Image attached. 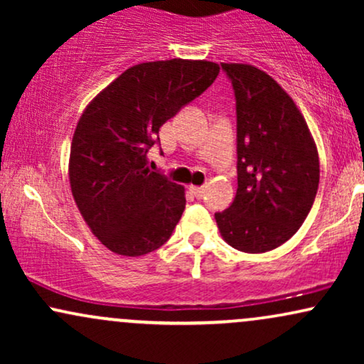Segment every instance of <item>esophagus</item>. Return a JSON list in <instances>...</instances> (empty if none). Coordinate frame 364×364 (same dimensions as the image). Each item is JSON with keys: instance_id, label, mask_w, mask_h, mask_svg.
Instances as JSON below:
<instances>
[{"instance_id": "1", "label": "esophagus", "mask_w": 364, "mask_h": 364, "mask_svg": "<svg viewBox=\"0 0 364 364\" xmlns=\"http://www.w3.org/2000/svg\"><path fill=\"white\" fill-rule=\"evenodd\" d=\"M190 191L196 196V198H202V196L205 195V186H190Z\"/></svg>"}]
</instances>
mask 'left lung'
I'll use <instances>...</instances> for the list:
<instances>
[{
	"label": "left lung",
	"instance_id": "8db88e82",
	"mask_svg": "<svg viewBox=\"0 0 364 364\" xmlns=\"http://www.w3.org/2000/svg\"><path fill=\"white\" fill-rule=\"evenodd\" d=\"M220 66L236 95L237 190L215 223L229 246L265 253L286 243L310 214L318 150L301 111L270 75L246 63Z\"/></svg>",
	"mask_w": 364,
	"mask_h": 364
}]
</instances>
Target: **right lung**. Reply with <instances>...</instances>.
Returning <instances> with one entry per match:
<instances>
[{
    "label": "right lung",
    "mask_w": 364,
    "mask_h": 364,
    "mask_svg": "<svg viewBox=\"0 0 364 364\" xmlns=\"http://www.w3.org/2000/svg\"><path fill=\"white\" fill-rule=\"evenodd\" d=\"M205 60L139 63L83 109L70 149L72 195L107 250L141 257L169 240L185 210V188L150 171L159 128L219 75Z\"/></svg>",
    "instance_id": "right-lung-1"
}]
</instances>
